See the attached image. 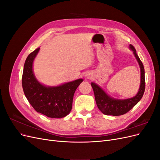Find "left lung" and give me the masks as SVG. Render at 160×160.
Here are the masks:
<instances>
[{
    "instance_id": "obj_1",
    "label": "left lung",
    "mask_w": 160,
    "mask_h": 160,
    "mask_svg": "<svg viewBox=\"0 0 160 160\" xmlns=\"http://www.w3.org/2000/svg\"><path fill=\"white\" fill-rule=\"evenodd\" d=\"M129 47L133 51V54L136 57L140 67V69H141V84H140L139 90L134 98L123 100L115 99L108 96L98 85L91 83L97 105H98L99 109L105 115L118 116L125 114L139 102L143 95L145 88H146L143 65L139 58L134 47L130 45Z\"/></svg>"
}]
</instances>
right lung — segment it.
<instances>
[{"label":"right lung","instance_id":"obj_1","mask_svg":"<svg viewBox=\"0 0 160 160\" xmlns=\"http://www.w3.org/2000/svg\"><path fill=\"white\" fill-rule=\"evenodd\" d=\"M40 48L28 55L24 65L22 86L24 93L37 112L51 118H62L72 109L75 90L82 79L57 87H45L37 81L32 72V62Z\"/></svg>","mask_w":160,"mask_h":160}]
</instances>
